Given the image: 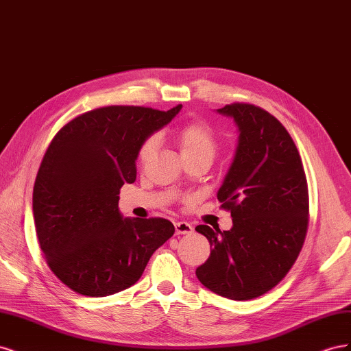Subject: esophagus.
<instances>
[{
  "mask_svg": "<svg viewBox=\"0 0 351 351\" xmlns=\"http://www.w3.org/2000/svg\"><path fill=\"white\" fill-rule=\"evenodd\" d=\"M174 227H176V234L177 236H182V234H190V232L193 231V227L189 224L186 221H178L174 222Z\"/></svg>",
  "mask_w": 351,
  "mask_h": 351,
  "instance_id": "34e87169",
  "label": "esophagus"
}]
</instances>
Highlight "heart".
Returning a JSON list of instances; mask_svg holds the SVG:
<instances>
[{"instance_id": "obj_1", "label": "heart", "mask_w": 351, "mask_h": 351, "mask_svg": "<svg viewBox=\"0 0 351 351\" xmlns=\"http://www.w3.org/2000/svg\"><path fill=\"white\" fill-rule=\"evenodd\" d=\"M155 137H149L139 151L141 161H146L155 149ZM177 145L182 152L183 158L197 156V155H209L215 154V136L210 127L202 121H192L177 133Z\"/></svg>"}]
</instances>
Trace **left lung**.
Returning <instances> with one entry per match:
<instances>
[{
    "mask_svg": "<svg viewBox=\"0 0 351 351\" xmlns=\"http://www.w3.org/2000/svg\"><path fill=\"white\" fill-rule=\"evenodd\" d=\"M217 112L239 132L217 193L221 206L231 210L232 227H196L212 247L196 277L218 295L250 300L274 289L299 256L309 222L307 182L291 136L274 115L250 104Z\"/></svg>",
    "mask_w": 351,
    "mask_h": 351,
    "instance_id": "obj_1",
    "label": "left lung"
}]
</instances>
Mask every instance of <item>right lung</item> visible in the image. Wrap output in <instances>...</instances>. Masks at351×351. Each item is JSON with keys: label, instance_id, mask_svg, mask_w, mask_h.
Segmentation results:
<instances>
[{"label": "right lung", "instance_id": "1", "mask_svg": "<svg viewBox=\"0 0 351 351\" xmlns=\"http://www.w3.org/2000/svg\"><path fill=\"white\" fill-rule=\"evenodd\" d=\"M180 110L104 107L52 139L34 187V218L48 267L73 291L105 297L129 289L174 234L168 219L123 217L119 195L134 183L142 145Z\"/></svg>", "mask_w": 351, "mask_h": 351}]
</instances>
